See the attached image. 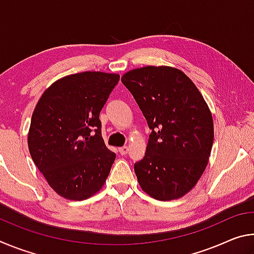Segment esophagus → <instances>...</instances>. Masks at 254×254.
Listing matches in <instances>:
<instances>
[{"label":"esophagus","instance_id":"esophagus-1","mask_svg":"<svg viewBox=\"0 0 254 254\" xmlns=\"http://www.w3.org/2000/svg\"><path fill=\"white\" fill-rule=\"evenodd\" d=\"M127 151H128V148L127 147V145H124V147H121V148H119V152L122 154V156H126V154L127 153Z\"/></svg>","mask_w":254,"mask_h":254}]
</instances>
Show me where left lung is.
Returning a JSON list of instances; mask_svg holds the SVG:
<instances>
[{
  "mask_svg": "<svg viewBox=\"0 0 254 254\" xmlns=\"http://www.w3.org/2000/svg\"><path fill=\"white\" fill-rule=\"evenodd\" d=\"M151 133L142 160L134 163L141 188L159 200L190 190L207 166L213 119L195 84L171 67L147 66L122 76Z\"/></svg>",
  "mask_w": 254,
  "mask_h": 254,
  "instance_id": "8db88e82",
  "label": "left lung"
}]
</instances>
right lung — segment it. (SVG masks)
I'll return each instance as SVG.
<instances>
[{
  "instance_id": "add662e5",
  "label": "right lung",
  "mask_w": 254,
  "mask_h": 254,
  "mask_svg": "<svg viewBox=\"0 0 254 254\" xmlns=\"http://www.w3.org/2000/svg\"><path fill=\"white\" fill-rule=\"evenodd\" d=\"M118 74L85 71L64 77L42 94L28 135L34 165L58 195L83 200L104 185L115 153L102 137L100 113Z\"/></svg>"
}]
</instances>
